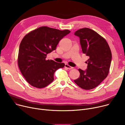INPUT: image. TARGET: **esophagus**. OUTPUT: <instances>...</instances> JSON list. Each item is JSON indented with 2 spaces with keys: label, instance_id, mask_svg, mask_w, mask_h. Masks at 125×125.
Segmentation results:
<instances>
[{
  "label": "esophagus",
  "instance_id": "esophagus-1",
  "mask_svg": "<svg viewBox=\"0 0 125 125\" xmlns=\"http://www.w3.org/2000/svg\"><path fill=\"white\" fill-rule=\"evenodd\" d=\"M65 68H66L67 69H69V70H70V69H73V67H71L70 66H69V65H68L67 64H66L65 65Z\"/></svg>",
  "mask_w": 125,
  "mask_h": 125
}]
</instances>
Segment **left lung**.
Listing matches in <instances>:
<instances>
[{
    "instance_id": "1",
    "label": "left lung",
    "mask_w": 125,
    "mask_h": 125,
    "mask_svg": "<svg viewBox=\"0 0 125 125\" xmlns=\"http://www.w3.org/2000/svg\"><path fill=\"white\" fill-rule=\"evenodd\" d=\"M74 34L80 37L83 52L89 59L87 70L78 69L80 76L74 82L84 90L94 89L108 74L112 58L110 49L105 39L92 29L82 28Z\"/></svg>"
}]
</instances>
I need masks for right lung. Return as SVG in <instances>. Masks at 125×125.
<instances>
[{
	"instance_id": "1",
	"label": "right lung",
	"mask_w": 125,
	"mask_h": 125,
	"mask_svg": "<svg viewBox=\"0 0 125 125\" xmlns=\"http://www.w3.org/2000/svg\"><path fill=\"white\" fill-rule=\"evenodd\" d=\"M68 30H60L42 26L26 34L20 44L18 64L23 76L32 86L43 88L54 81L55 72L65 64L46 60L47 54L55 50Z\"/></svg>"
}]
</instances>
